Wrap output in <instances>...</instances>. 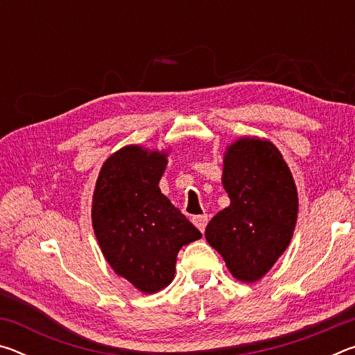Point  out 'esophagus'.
Masks as SVG:
<instances>
[{"instance_id": "obj_1", "label": "esophagus", "mask_w": 355, "mask_h": 355, "mask_svg": "<svg viewBox=\"0 0 355 355\" xmlns=\"http://www.w3.org/2000/svg\"><path fill=\"white\" fill-rule=\"evenodd\" d=\"M192 224H194V225H196L197 228H199V230L203 233V232H205L207 224H208V216H207V214L194 216V218H192Z\"/></svg>"}]
</instances>
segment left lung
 I'll list each match as a JSON object with an SVG mask.
<instances>
[{
    "mask_svg": "<svg viewBox=\"0 0 355 355\" xmlns=\"http://www.w3.org/2000/svg\"><path fill=\"white\" fill-rule=\"evenodd\" d=\"M222 184L230 205L209 220L208 244L241 282L260 280L293 238L297 189L290 167L272 142L241 137L227 148Z\"/></svg>",
    "mask_w": 355,
    "mask_h": 355,
    "instance_id": "left-lung-1",
    "label": "left lung"
}]
</instances>
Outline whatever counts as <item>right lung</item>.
Masks as SVG:
<instances>
[{"label":"right lung","instance_id":"obj_1","mask_svg":"<svg viewBox=\"0 0 355 355\" xmlns=\"http://www.w3.org/2000/svg\"><path fill=\"white\" fill-rule=\"evenodd\" d=\"M166 152L127 146L101 167L92 200V225L114 272L147 294L173 280L178 250L202 238L161 194Z\"/></svg>","mask_w":355,"mask_h":355}]
</instances>
